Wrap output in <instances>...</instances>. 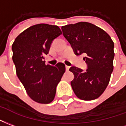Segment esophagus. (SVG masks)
Masks as SVG:
<instances>
[{"instance_id":"1","label":"esophagus","mask_w":126,"mask_h":126,"mask_svg":"<svg viewBox=\"0 0 126 126\" xmlns=\"http://www.w3.org/2000/svg\"><path fill=\"white\" fill-rule=\"evenodd\" d=\"M70 68V66H66V71H68V70H69Z\"/></svg>"}]
</instances>
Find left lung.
<instances>
[{
  "mask_svg": "<svg viewBox=\"0 0 126 126\" xmlns=\"http://www.w3.org/2000/svg\"><path fill=\"white\" fill-rule=\"evenodd\" d=\"M62 30L75 54L86 56V71L76 66L69 69L74 75L70 82L73 91L82 100L97 99L107 88L113 70V42L104 30L87 22L62 26Z\"/></svg>",
  "mask_w": 126,
  "mask_h": 126,
  "instance_id": "left-lung-1",
  "label": "left lung"
}]
</instances>
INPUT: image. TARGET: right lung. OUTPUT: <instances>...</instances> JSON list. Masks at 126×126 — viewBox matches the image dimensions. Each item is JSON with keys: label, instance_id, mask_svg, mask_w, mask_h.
<instances>
[{"label": "right lung", "instance_id": "1", "mask_svg": "<svg viewBox=\"0 0 126 126\" xmlns=\"http://www.w3.org/2000/svg\"><path fill=\"white\" fill-rule=\"evenodd\" d=\"M62 34L57 25L37 24L21 33L12 45L17 77L34 101L48 104L54 100L56 87L65 72V65L46 64L45 56L51 44Z\"/></svg>", "mask_w": 126, "mask_h": 126}]
</instances>
